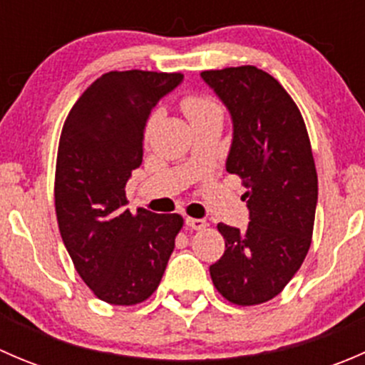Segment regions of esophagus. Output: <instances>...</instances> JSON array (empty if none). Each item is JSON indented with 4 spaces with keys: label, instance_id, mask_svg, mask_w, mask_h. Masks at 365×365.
Here are the masks:
<instances>
[{
    "label": "esophagus",
    "instance_id": "obj_1",
    "mask_svg": "<svg viewBox=\"0 0 365 365\" xmlns=\"http://www.w3.org/2000/svg\"><path fill=\"white\" fill-rule=\"evenodd\" d=\"M185 224L190 227V230H196V231L205 230V227L208 226V222H206L205 219H194V217H187Z\"/></svg>",
    "mask_w": 365,
    "mask_h": 365
}]
</instances>
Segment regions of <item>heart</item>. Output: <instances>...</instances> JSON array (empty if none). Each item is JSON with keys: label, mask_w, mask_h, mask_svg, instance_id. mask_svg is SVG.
<instances>
[{"label": "heart", "mask_w": 365, "mask_h": 365, "mask_svg": "<svg viewBox=\"0 0 365 365\" xmlns=\"http://www.w3.org/2000/svg\"><path fill=\"white\" fill-rule=\"evenodd\" d=\"M182 109L189 116L190 121L197 120V118H203L210 113L220 111L219 106L212 98L203 97V95H189V97H185L182 101Z\"/></svg>", "instance_id": "obj_1"}]
</instances>
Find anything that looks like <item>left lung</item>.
I'll return each instance as SVG.
<instances>
[{
    "label": "left lung",
    "mask_w": 365,
    "mask_h": 365,
    "mask_svg": "<svg viewBox=\"0 0 365 365\" xmlns=\"http://www.w3.org/2000/svg\"><path fill=\"white\" fill-rule=\"evenodd\" d=\"M201 77L233 121L226 171L247 192V230L220 222L226 251L210 267L213 286L237 305H257L284 289L311 247L318 175L304 118L288 91L245 65L205 70Z\"/></svg>",
    "instance_id": "8db88e82"
}]
</instances>
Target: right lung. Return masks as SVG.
Masks as SVG:
<instances>
[{
	"label": "right lung",
	"instance_id": "right-lung-1",
	"mask_svg": "<svg viewBox=\"0 0 365 365\" xmlns=\"http://www.w3.org/2000/svg\"><path fill=\"white\" fill-rule=\"evenodd\" d=\"M182 73L125 70L98 77L70 109L58 146L54 205L77 274L113 305L145 302L182 230L178 213H130L125 185L143 162L152 109Z\"/></svg>",
	"mask_w": 365,
	"mask_h": 365
}]
</instances>
